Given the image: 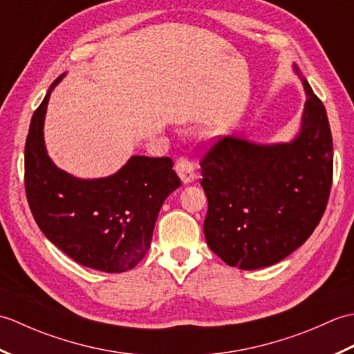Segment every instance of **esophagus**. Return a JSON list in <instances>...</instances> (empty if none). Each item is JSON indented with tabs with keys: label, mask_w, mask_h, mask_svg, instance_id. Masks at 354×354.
<instances>
[{
	"label": "esophagus",
	"mask_w": 354,
	"mask_h": 354,
	"mask_svg": "<svg viewBox=\"0 0 354 354\" xmlns=\"http://www.w3.org/2000/svg\"><path fill=\"white\" fill-rule=\"evenodd\" d=\"M175 170L184 184H190L194 181V179H196V173H194L193 162L189 160V158H184V156L179 158L175 164Z\"/></svg>",
	"instance_id": "1"
}]
</instances>
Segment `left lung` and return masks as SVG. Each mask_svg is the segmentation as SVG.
Here are the masks:
<instances>
[{
    "label": "left lung",
    "instance_id": "left-lung-1",
    "mask_svg": "<svg viewBox=\"0 0 354 354\" xmlns=\"http://www.w3.org/2000/svg\"><path fill=\"white\" fill-rule=\"evenodd\" d=\"M293 70L301 77L297 65ZM301 127L289 142L223 137L202 158L207 245L230 266L252 270L288 257L317 228L333 179V140L324 104L301 77Z\"/></svg>",
    "mask_w": 354,
    "mask_h": 354
}]
</instances>
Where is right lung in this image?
<instances>
[{
    "label": "right lung",
    "mask_w": 354,
    "mask_h": 354,
    "mask_svg": "<svg viewBox=\"0 0 354 354\" xmlns=\"http://www.w3.org/2000/svg\"><path fill=\"white\" fill-rule=\"evenodd\" d=\"M57 77L35 111L26 141V193L37 227L79 265L117 274L147 254L158 213L181 185L170 158L131 156L106 178L82 179L56 167L44 120Z\"/></svg>",
    "instance_id": "obj_1"
}]
</instances>
